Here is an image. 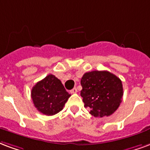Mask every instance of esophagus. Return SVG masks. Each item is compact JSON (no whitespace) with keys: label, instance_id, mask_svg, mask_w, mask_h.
Returning <instances> with one entry per match:
<instances>
[{"label":"esophagus","instance_id":"34e87169","mask_svg":"<svg viewBox=\"0 0 150 150\" xmlns=\"http://www.w3.org/2000/svg\"><path fill=\"white\" fill-rule=\"evenodd\" d=\"M70 92H71V94H75V93H77V89L75 87V88H73Z\"/></svg>","mask_w":150,"mask_h":150}]
</instances>
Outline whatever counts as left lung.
Instances as JSON below:
<instances>
[{
    "label": "left lung",
    "mask_w": 150,
    "mask_h": 150,
    "mask_svg": "<svg viewBox=\"0 0 150 150\" xmlns=\"http://www.w3.org/2000/svg\"><path fill=\"white\" fill-rule=\"evenodd\" d=\"M84 106L95 117L110 116L120 106L123 95L122 81L107 71L86 72L81 79Z\"/></svg>",
    "instance_id": "left-lung-1"
}]
</instances>
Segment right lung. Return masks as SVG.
I'll list each match as a JSON object with an SVG mask.
<instances>
[{"instance_id":"add662e5","label":"right lung","mask_w":150,"mask_h":150,"mask_svg":"<svg viewBox=\"0 0 150 150\" xmlns=\"http://www.w3.org/2000/svg\"><path fill=\"white\" fill-rule=\"evenodd\" d=\"M31 96L35 108L42 114L51 116L63 110L71 95L59 79L48 75L33 86Z\"/></svg>"}]
</instances>
